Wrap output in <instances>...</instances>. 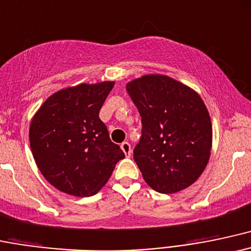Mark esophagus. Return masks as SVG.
I'll return each mask as SVG.
<instances>
[{
    "instance_id": "obj_1",
    "label": "esophagus",
    "mask_w": 251,
    "mask_h": 251,
    "mask_svg": "<svg viewBox=\"0 0 251 251\" xmlns=\"http://www.w3.org/2000/svg\"><path fill=\"white\" fill-rule=\"evenodd\" d=\"M121 148H122V151H125L126 157H130L131 147H130V145H129V142H122V143H121Z\"/></svg>"
}]
</instances>
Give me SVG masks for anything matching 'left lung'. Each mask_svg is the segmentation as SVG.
Segmentation results:
<instances>
[{"mask_svg": "<svg viewBox=\"0 0 251 251\" xmlns=\"http://www.w3.org/2000/svg\"><path fill=\"white\" fill-rule=\"evenodd\" d=\"M142 130L134 160L160 193H176L201 176L210 159L212 125L201 96L167 75H149L126 84Z\"/></svg>", "mask_w": 251, "mask_h": 251, "instance_id": "left-lung-1", "label": "left lung"}]
</instances>
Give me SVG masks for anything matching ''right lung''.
<instances>
[{"instance_id": "1", "label": "right lung", "mask_w": 251, "mask_h": 251, "mask_svg": "<svg viewBox=\"0 0 251 251\" xmlns=\"http://www.w3.org/2000/svg\"><path fill=\"white\" fill-rule=\"evenodd\" d=\"M114 81L80 84L45 100L29 128L30 149L42 176L61 192L94 196L125 159L100 121Z\"/></svg>"}]
</instances>
